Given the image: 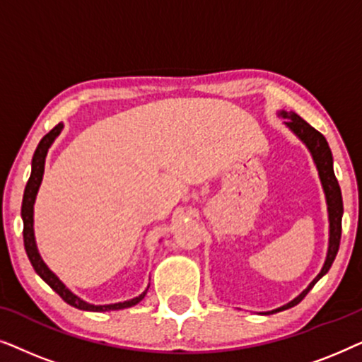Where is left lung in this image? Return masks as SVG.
Wrapping results in <instances>:
<instances>
[{"instance_id": "obj_1", "label": "left lung", "mask_w": 362, "mask_h": 362, "mask_svg": "<svg viewBox=\"0 0 362 362\" xmlns=\"http://www.w3.org/2000/svg\"><path fill=\"white\" fill-rule=\"evenodd\" d=\"M276 115L284 118L285 127L293 133V135L298 138V140L303 143V145L308 148L311 158H313L316 170H318V176L321 181V186H323V192L326 197V206H328V222H329V239H328V252H326L325 264L321 267L320 274L311 280V284L306 286V288L301 291V293L293 298L288 303L280 306V308H275L272 311H265L264 315H274L276 311L288 310L291 306L298 305L301 300L305 298L306 293L313 288L316 281H318L321 276L328 274V270L333 265L336 259V254H338L339 249V240H341V219H343V197H341V189L338 185V180L334 176L333 170V155H331V150L328 146V141L326 138L321 135L318 130H315L310 123H306L300 115H296L295 112H286V110H279Z\"/></svg>"}]
</instances>
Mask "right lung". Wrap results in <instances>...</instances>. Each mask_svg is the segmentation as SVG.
<instances>
[{
	"label": "right lung",
	"mask_w": 362,
	"mask_h": 362,
	"mask_svg": "<svg viewBox=\"0 0 362 362\" xmlns=\"http://www.w3.org/2000/svg\"><path fill=\"white\" fill-rule=\"evenodd\" d=\"M62 128H64L62 123H59V125L54 127L52 130L49 132L41 141H39V145H37L36 151H34V156H33L31 176H29L26 189H24L23 206H21V217H23V224H24V229H23L24 249H26L28 259H29V262H31L33 269L36 270V274L41 276V279L46 281V284L51 286V288L56 291V293L61 296V298L66 301L67 305L74 306V308H78V310H83V311H97V313H102V311L130 308V306H135L136 303H140V301L145 298V295H146L148 288H150V285L146 286V290L143 291L141 295H138L132 300L118 301V303H110V305L88 303V301L78 298L76 293H72V291L62 284V280L59 279V276L54 274L51 269H49V267L46 265V262L42 260V257L37 250L36 237H34V202H36L39 186H41V182H42L44 165H46L47 151H49V148L52 146V143L56 141V138L61 135Z\"/></svg>",
	"instance_id": "right-lung-1"
}]
</instances>
